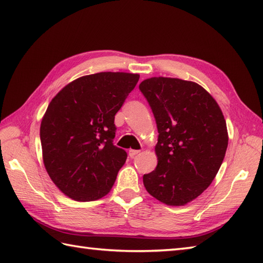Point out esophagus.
Segmentation results:
<instances>
[{
  "mask_svg": "<svg viewBox=\"0 0 263 263\" xmlns=\"http://www.w3.org/2000/svg\"><path fill=\"white\" fill-rule=\"evenodd\" d=\"M139 153H140V150H132V149H130V150H128V156H130L131 158H135Z\"/></svg>",
  "mask_w": 263,
  "mask_h": 263,
  "instance_id": "esophagus-1",
  "label": "esophagus"
}]
</instances>
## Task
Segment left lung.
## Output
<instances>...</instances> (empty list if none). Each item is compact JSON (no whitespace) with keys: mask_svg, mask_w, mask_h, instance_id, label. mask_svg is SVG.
I'll return each instance as SVG.
<instances>
[{"mask_svg":"<svg viewBox=\"0 0 263 263\" xmlns=\"http://www.w3.org/2000/svg\"><path fill=\"white\" fill-rule=\"evenodd\" d=\"M155 116L158 164L143 175L149 194L167 205H184L214 181L224 160L228 133L211 95L192 81L155 77L139 86Z\"/></svg>","mask_w":263,"mask_h":263,"instance_id":"8db88e82","label":"left lung"}]
</instances>
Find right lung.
I'll return each mask as SVG.
<instances>
[{"instance_id":"add662e5","label":"right lung","mask_w":263,"mask_h":263,"mask_svg":"<svg viewBox=\"0 0 263 263\" xmlns=\"http://www.w3.org/2000/svg\"><path fill=\"white\" fill-rule=\"evenodd\" d=\"M139 74L99 72L70 82L49 103L41 124L43 160L51 180L76 201L105 197L126 160L113 144L115 114Z\"/></svg>"}]
</instances>
